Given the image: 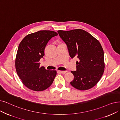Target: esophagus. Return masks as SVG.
I'll return each mask as SVG.
<instances>
[{"instance_id":"1","label":"esophagus","mask_w":120,"mask_h":120,"mask_svg":"<svg viewBox=\"0 0 120 120\" xmlns=\"http://www.w3.org/2000/svg\"><path fill=\"white\" fill-rule=\"evenodd\" d=\"M58 71L60 73H61V74H64L65 73L67 72V71Z\"/></svg>"}]
</instances>
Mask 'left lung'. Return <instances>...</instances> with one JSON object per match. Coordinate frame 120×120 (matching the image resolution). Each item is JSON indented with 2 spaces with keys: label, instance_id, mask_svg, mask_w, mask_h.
<instances>
[{
  "label": "left lung",
  "instance_id": "1",
  "mask_svg": "<svg viewBox=\"0 0 120 120\" xmlns=\"http://www.w3.org/2000/svg\"><path fill=\"white\" fill-rule=\"evenodd\" d=\"M60 38L66 44L71 58L76 57V71H71L74 79L71 84L79 90L95 86L105 71L104 52L99 41L83 29L58 30Z\"/></svg>",
  "mask_w": 120,
  "mask_h": 120
}]
</instances>
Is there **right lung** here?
Segmentation results:
<instances>
[{"label": "right lung", "instance_id": "obj_1", "mask_svg": "<svg viewBox=\"0 0 120 120\" xmlns=\"http://www.w3.org/2000/svg\"><path fill=\"white\" fill-rule=\"evenodd\" d=\"M57 35L55 31L41 30L26 36L20 43L15 60V70L28 89L42 91L52 83L57 71L40 67L39 61L45 55V49L49 40Z\"/></svg>", "mask_w": 120, "mask_h": 120}]
</instances>
